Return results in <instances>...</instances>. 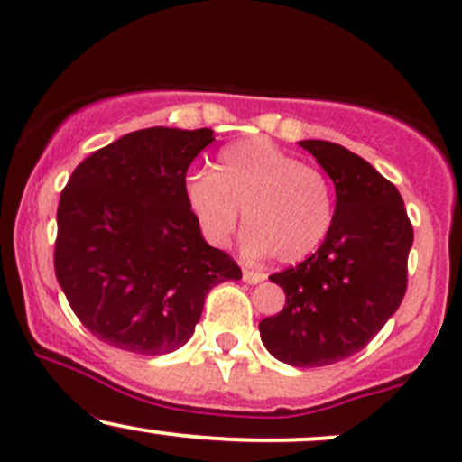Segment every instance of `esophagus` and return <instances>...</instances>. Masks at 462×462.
Listing matches in <instances>:
<instances>
[{"label":"esophagus","instance_id":"obj_1","mask_svg":"<svg viewBox=\"0 0 462 462\" xmlns=\"http://www.w3.org/2000/svg\"><path fill=\"white\" fill-rule=\"evenodd\" d=\"M243 281H245L247 285H256V282L265 281V273L250 270V267H243Z\"/></svg>","mask_w":462,"mask_h":462}]
</instances>
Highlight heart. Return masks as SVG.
<instances>
[{
    "instance_id": "heart-1",
    "label": "heart",
    "mask_w": 462,
    "mask_h": 462,
    "mask_svg": "<svg viewBox=\"0 0 462 462\" xmlns=\"http://www.w3.org/2000/svg\"><path fill=\"white\" fill-rule=\"evenodd\" d=\"M184 192L212 243H227L243 210L245 250L270 254L278 263H298L316 252L336 210L328 177L267 138L226 146L212 173L189 175Z\"/></svg>"
}]
</instances>
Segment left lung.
Returning <instances> with one entry per match:
<instances>
[{"label":"left lung","mask_w":462,"mask_h":462,"mask_svg":"<svg viewBox=\"0 0 462 462\" xmlns=\"http://www.w3.org/2000/svg\"><path fill=\"white\" fill-rule=\"evenodd\" d=\"M298 144L336 184V215L316 254L272 273L285 307L258 331L273 357L311 368L359 353L397 311L414 232L399 190L364 157L327 140Z\"/></svg>","instance_id":"obj_1"}]
</instances>
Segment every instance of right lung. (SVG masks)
I'll list each match as a JSON object with an SVG mask.
<instances>
[{"label": "right lung", "mask_w": 462, "mask_h": 462, "mask_svg": "<svg viewBox=\"0 0 462 462\" xmlns=\"http://www.w3.org/2000/svg\"><path fill=\"white\" fill-rule=\"evenodd\" d=\"M212 129L151 126L94 151L59 199L54 273L91 336L138 355L189 342L208 291L241 281L230 254L204 241L186 173Z\"/></svg>", "instance_id": "right-lung-1"}]
</instances>
